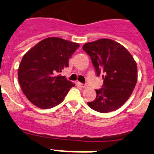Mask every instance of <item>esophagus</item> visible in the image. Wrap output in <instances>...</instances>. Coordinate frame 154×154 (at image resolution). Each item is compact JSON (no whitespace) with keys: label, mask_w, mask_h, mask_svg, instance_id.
I'll list each match as a JSON object with an SVG mask.
<instances>
[{"label":"esophagus","mask_w":154,"mask_h":154,"mask_svg":"<svg viewBox=\"0 0 154 154\" xmlns=\"http://www.w3.org/2000/svg\"><path fill=\"white\" fill-rule=\"evenodd\" d=\"M78 84H79V85H80V87H86V86H87V84H84V83H80V82H79Z\"/></svg>","instance_id":"obj_1"}]
</instances>
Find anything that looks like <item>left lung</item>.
Masks as SVG:
<instances>
[{"label":"left lung","mask_w":154,"mask_h":154,"mask_svg":"<svg viewBox=\"0 0 154 154\" xmlns=\"http://www.w3.org/2000/svg\"><path fill=\"white\" fill-rule=\"evenodd\" d=\"M83 50L91 59L96 75L103 84L97 97L87 104L100 113L117 110L132 94L137 80V66L132 55L121 44L110 39L87 43Z\"/></svg>","instance_id":"left-lung-1"}]
</instances>
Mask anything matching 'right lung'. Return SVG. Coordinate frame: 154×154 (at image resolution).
I'll return each mask as SVG.
<instances>
[{
	"label": "right lung",
	"mask_w": 154,
	"mask_h": 154,
	"mask_svg": "<svg viewBox=\"0 0 154 154\" xmlns=\"http://www.w3.org/2000/svg\"><path fill=\"white\" fill-rule=\"evenodd\" d=\"M79 46L59 37H48L24 54L18 80L23 94L33 104L48 109L63 101L74 84L57 74L68 67L69 59Z\"/></svg>",
	"instance_id": "right-lung-1"
}]
</instances>
